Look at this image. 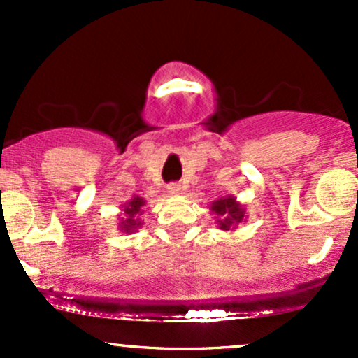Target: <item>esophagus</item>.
Here are the masks:
<instances>
[{"label":"esophagus","instance_id":"obj_1","mask_svg":"<svg viewBox=\"0 0 358 358\" xmlns=\"http://www.w3.org/2000/svg\"><path fill=\"white\" fill-rule=\"evenodd\" d=\"M166 190H168V193H171V195H178L180 192H182V185H178V183H170L166 187Z\"/></svg>","mask_w":358,"mask_h":358}]
</instances>
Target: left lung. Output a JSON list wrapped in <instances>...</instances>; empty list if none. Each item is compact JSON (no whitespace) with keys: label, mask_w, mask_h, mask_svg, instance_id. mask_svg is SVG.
Segmentation results:
<instances>
[{"label":"left lung","mask_w":358,"mask_h":358,"mask_svg":"<svg viewBox=\"0 0 358 358\" xmlns=\"http://www.w3.org/2000/svg\"><path fill=\"white\" fill-rule=\"evenodd\" d=\"M210 210L217 215V224L222 231H234L245 219V208L232 195L215 200Z\"/></svg>","instance_id":"8db88e82"}]
</instances>
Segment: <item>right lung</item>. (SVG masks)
<instances>
[{"instance_id":"1","label":"right lung","mask_w":358,"mask_h":358,"mask_svg":"<svg viewBox=\"0 0 358 358\" xmlns=\"http://www.w3.org/2000/svg\"><path fill=\"white\" fill-rule=\"evenodd\" d=\"M143 205H145V199L141 196H133L129 202L124 203V208H122V217L119 219V231L126 234L136 232L139 227H141V219L139 215H143Z\"/></svg>"}]
</instances>
